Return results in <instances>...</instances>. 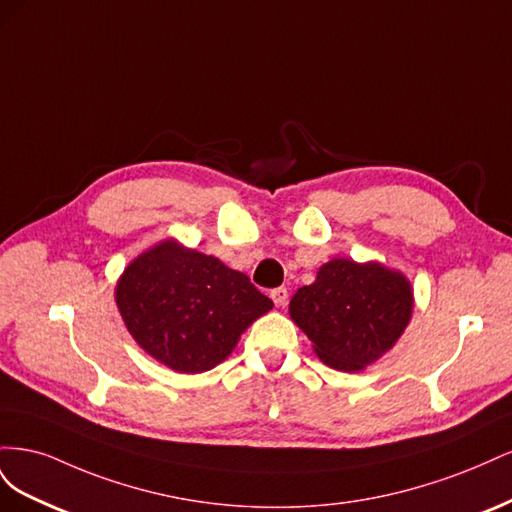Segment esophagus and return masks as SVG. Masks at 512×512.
I'll use <instances>...</instances> for the list:
<instances>
[{
    "label": "esophagus",
    "instance_id": "1",
    "mask_svg": "<svg viewBox=\"0 0 512 512\" xmlns=\"http://www.w3.org/2000/svg\"><path fill=\"white\" fill-rule=\"evenodd\" d=\"M271 299L277 307H284L288 303V290L282 286V288H275L271 290Z\"/></svg>",
    "mask_w": 512,
    "mask_h": 512
}]
</instances>
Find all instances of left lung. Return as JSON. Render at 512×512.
Returning <instances> with one entry per match:
<instances>
[{
	"label": "left lung",
	"instance_id": "left-lung-1",
	"mask_svg": "<svg viewBox=\"0 0 512 512\" xmlns=\"http://www.w3.org/2000/svg\"><path fill=\"white\" fill-rule=\"evenodd\" d=\"M414 309L408 277L376 260L333 258L316 282L290 299V318L312 339L322 363L361 371L376 363L404 335Z\"/></svg>",
	"mask_w": 512,
	"mask_h": 512
}]
</instances>
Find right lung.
<instances>
[{
  "label": "right lung",
  "instance_id": "add662e5",
  "mask_svg": "<svg viewBox=\"0 0 512 512\" xmlns=\"http://www.w3.org/2000/svg\"><path fill=\"white\" fill-rule=\"evenodd\" d=\"M123 324L158 363L203 374L226 361L273 301L220 258L164 239L138 254L115 286Z\"/></svg>",
  "mask_w": 512,
  "mask_h": 512
}]
</instances>
